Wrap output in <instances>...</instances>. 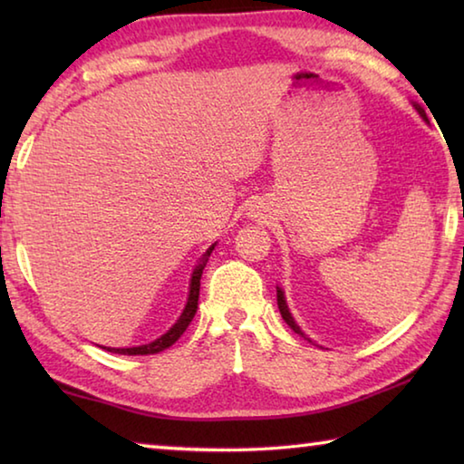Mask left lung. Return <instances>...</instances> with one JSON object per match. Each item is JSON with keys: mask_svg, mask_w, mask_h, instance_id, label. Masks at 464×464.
Listing matches in <instances>:
<instances>
[{"mask_svg": "<svg viewBox=\"0 0 464 464\" xmlns=\"http://www.w3.org/2000/svg\"><path fill=\"white\" fill-rule=\"evenodd\" d=\"M413 106H415V110H418V112H420L421 119H423V121H428V116H426V110H423V108H421V106H418V104H413ZM276 298H278V309H280V315H282V319L286 321L288 327L293 329L295 334L303 335L304 340H309V337L301 332V327L296 325V321L293 319V315H290V311H288V304H286V298H285V290L278 288V286H276ZM309 342H311V340H309Z\"/></svg>", "mask_w": 464, "mask_h": 464, "instance_id": "1", "label": "left lung"}]
</instances>
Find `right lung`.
I'll return each instance as SVG.
<instances>
[{
	"label": "right lung",
	"instance_id": "right-lung-1",
	"mask_svg": "<svg viewBox=\"0 0 464 464\" xmlns=\"http://www.w3.org/2000/svg\"><path fill=\"white\" fill-rule=\"evenodd\" d=\"M217 246V243H215ZM215 246H210L207 249V254L200 257V264L196 266L194 272H192V278H190V293H188V301H186V307L182 311V315L176 321L174 325H171L166 334L161 337H157L155 342L151 343H145V345H137V348H104L108 352H112V354H124V356H147V354H157V352H163L166 348H169L171 343L178 342V337L186 332V327L190 325V321L196 315V309H198V295H200V278H202V270L204 266L208 262V256L213 254Z\"/></svg>",
	"mask_w": 464,
	"mask_h": 464
}]
</instances>
